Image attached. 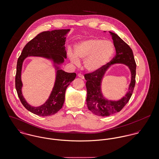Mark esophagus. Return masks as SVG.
<instances>
[{
    "label": "esophagus",
    "mask_w": 159,
    "mask_h": 159,
    "mask_svg": "<svg viewBox=\"0 0 159 159\" xmlns=\"http://www.w3.org/2000/svg\"><path fill=\"white\" fill-rule=\"evenodd\" d=\"M78 76L79 78H80L83 79V80H84V75H82V74H81V73L78 74Z\"/></svg>",
    "instance_id": "34e87169"
}]
</instances>
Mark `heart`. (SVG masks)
I'll list each match as a JSON object with an SVG mask.
<instances>
[{"instance_id":"1","label":"heart","mask_w":159,"mask_h":159,"mask_svg":"<svg viewBox=\"0 0 159 159\" xmlns=\"http://www.w3.org/2000/svg\"><path fill=\"white\" fill-rule=\"evenodd\" d=\"M114 45L109 40L92 38L82 41L75 47V53H69L71 62L79 65L80 59L84 61V66L87 71L95 72L106 66L113 57Z\"/></svg>"}]
</instances>
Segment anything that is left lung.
Wrapping results in <instances>:
<instances>
[{
	"label": "left lung",
	"instance_id": "obj_1",
	"mask_svg": "<svg viewBox=\"0 0 159 159\" xmlns=\"http://www.w3.org/2000/svg\"><path fill=\"white\" fill-rule=\"evenodd\" d=\"M106 32V31H104ZM116 48V55L98 71L84 75L86 80V104L87 107L93 114L107 116L120 112L130 100L135 84L136 64L130 47L116 34L109 31ZM116 63L128 66L130 70L131 82L126 94L118 100H108L102 91V83L104 75L108 69Z\"/></svg>",
	"mask_w": 159,
	"mask_h": 159
}]
</instances>
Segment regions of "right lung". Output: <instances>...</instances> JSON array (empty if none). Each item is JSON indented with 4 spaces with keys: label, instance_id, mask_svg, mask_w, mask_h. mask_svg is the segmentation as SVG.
<instances>
[{
    "label": "right lung",
    "instance_id": "right-lung-1",
    "mask_svg": "<svg viewBox=\"0 0 159 159\" xmlns=\"http://www.w3.org/2000/svg\"><path fill=\"white\" fill-rule=\"evenodd\" d=\"M70 30V29L55 30L38 34L25 45L17 59L15 78L16 89L23 106L34 114L47 116L57 113L64 104L67 87L76 76L75 73L66 72L61 68L64 59L67 58L65 44L67 34ZM30 56L41 57L50 60L56 70V81L48 99L42 105L36 107L30 105L26 101L21 92L22 65L24 60Z\"/></svg>",
    "mask_w": 159,
    "mask_h": 159
}]
</instances>
